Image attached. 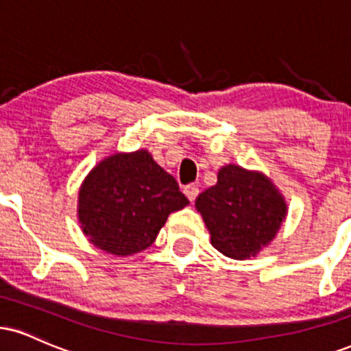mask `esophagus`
<instances>
[{
    "instance_id": "1",
    "label": "esophagus",
    "mask_w": 351,
    "mask_h": 351,
    "mask_svg": "<svg viewBox=\"0 0 351 351\" xmlns=\"http://www.w3.org/2000/svg\"><path fill=\"white\" fill-rule=\"evenodd\" d=\"M183 191H184V194H186L188 199L193 202V201L196 199V197H197V194H199V188H197L196 184H188V186L184 188Z\"/></svg>"
}]
</instances>
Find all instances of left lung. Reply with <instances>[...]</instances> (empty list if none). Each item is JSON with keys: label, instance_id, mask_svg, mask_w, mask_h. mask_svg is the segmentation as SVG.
I'll list each match as a JSON object with an SVG mask.
<instances>
[{"label": "left lung", "instance_id": "obj_1", "mask_svg": "<svg viewBox=\"0 0 351 351\" xmlns=\"http://www.w3.org/2000/svg\"><path fill=\"white\" fill-rule=\"evenodd\" d=\"M213 247L234 260L255 256L274 239L286 219L285 197L267 176L226 165L217 183L196 197Z\"/></svg>", "mask_w": 351, "mask_h": 351}]
</instances>
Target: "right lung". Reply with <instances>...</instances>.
I'll return each mask as SVG.
<instances>
[{
  "label": "right lung",
  "instance_id": "1",
  "mask_svg": "<svg viewBox=\"0 0 351 351\" xmlns=\"http://www.w3.org/2000/svg\"><path fill=\"white\" fill-rule=\"evenodd\" d=\"M189 201L147 150L114 154L96 165L78 194V221L90 242L111 255L145 250Z\"/></svg>",
  "mask_w": 351,
  "mask_h": 351
}]
</instances>
